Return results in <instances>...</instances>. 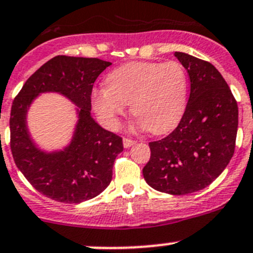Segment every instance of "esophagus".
<instances>
[{"label": "esophagus", "mask_w": 253, "mask_h": 253, "mask_svg": "<svg viewBox=\"0 0 253 253\" xmlns=\"http://www.w3.org/2000/svg\"><path fill=\"white\" fill-rule=\"evenodd\" d=\"M134 143H136V141H134V139H131V138H126V137H125V138H124V147H125V148H128V147H131V145H133Z\"/></svg>", "instance_id": "obj_1"}]
</instances>
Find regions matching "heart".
I'll return each instance as SVG.
<instances>
[{
  "label": "heart",
  "mask_w": 253,
  "mask_h": 253,
  "mask_svg": "<svg viewBox=\"0 0 253 253\" xmlns=\"http://www.w3.org/2000/svg\"><path fill=\"white\" fill-rule=\"evenodd\" d=\"M106 85L91 91V105L111 128L127 104L139 126L157 134L175 128L187 108L188 76L177 61L125 63L109 73Z\"/></svg>",
  "instance_id": "obj_1"
}]
</instances>
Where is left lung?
<instances>
[{"mask_svg":"<svg viewBox=\"0 0 253 253\" xmlns=\"http://www.w3.org/2000/svg\"><path fill=\"white\" fill-rule=\"evenodd\" d=\"M191 82L187 108L165 138L150 142L143 176L154 190L188 195L211 185L235 150L239 110L228 83L208 61L175 52Z\"/></svg>","mask_w":253,"mask_h":253,"instance_id":"left-lung-1","label":"left lung"}]
</instances>
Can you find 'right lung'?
Here are the masks:
<instances>
[{"label": "right lung", "instance_id": "right-lung-1", "mask_svg": "<svg viewBox=\"0 0 253 253\" xmlns=\"http://www.w3.org/2000/svg\"><path fill=\"white\" fill-rule=\"evenodd\" d=\"M111 62L58 55L35 71L14 98L11 109V152L18 169L42 195L62 203H81L103 192L112 167L124 150L122 138L90 116L94 82ZM58 91L81 108L76 134L63 152H40L25 126L26 109L39 92Z\"/></svg>", "mask_w": 253, "mask_h": 253}]
</instances>
